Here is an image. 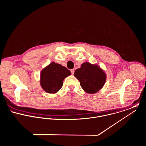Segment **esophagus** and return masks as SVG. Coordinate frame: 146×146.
<instances>
[{
	"instance_id": "1",
	"label": "esophagus",
	"mask_w": 146,
	"mask_h": 146,
	"mask_svg": "<svg viewBox=\"0 0 146 146\" xmlns=\"http://www.w3.org/2000/svg\"><path fill=\"white\" fill-rule=\"evenodd\" d=\"M70 72H71L72 74H74V69H71V70H70Z\"/></svg>"
}]
</instances>
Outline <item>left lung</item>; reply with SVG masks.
<instances>
[{"label":"left lung","instance_id":"obj_1","mask_svg":"<svg viewBox=\"0 0 146 146\" xmlns=\"http://www.w3.org/2000/svg\"><path fill=\"white\" fill-rule=\"evenodd\" d=\"M74 76L80 85L88 94H95L103 87L106 81L104 72L96 64L86 62L74 72Z\"/></svg>","mask_w":146,"mask_h":146}]
</instances>
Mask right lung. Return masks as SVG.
I'll use <instances>...</instances> for the list:
<instances>
[{
    "label": "right lung",
    "instance_id": "right-lung-1",
    "mask_svg": "<svg viewBox=\"0 0 146 146\" xmlns=\"http://www.w3.org/2000/svg\"><path fill=\"white\" fill-rule=\"evenodd\" d=\"M70 74L66 68L52 62L40 73L41 87L48 93L55 94L62 88L64 80Z\"/></svg>",
    "mask_w": 146,
    "mask_h": 146
}]
</instances>
